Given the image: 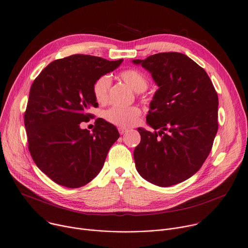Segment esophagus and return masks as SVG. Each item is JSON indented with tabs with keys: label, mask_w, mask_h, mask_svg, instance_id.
<instances>
[{
	"label": "esophagus",
	"mask_w": 248,
	"mask_h": 248,
	"mask_svg": "<svg viewBox=\"0 0 248 248\" xmlns=\"http://www.w3.org/2000/svg\"><path fill=\"white\" fill-rule=\"evenodd\" d=\"M118 129H119V132H120L122 135L127 132V129H126V128H124V127H119Z\"/></svg>",
	"instance_id": "1"
}]
</instances>
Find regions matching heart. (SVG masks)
Segmentation results:
<instances>
[{"mask_svg": "<svg viewBox=\"0 0 248 248\" xmlns=\"http://www.w3.org/2000/svg\"><path fill=\"white\" fill-rule=\"evenodd\" d=\"M120 78L135 93H143L148 88V78L146 76L136 70L127 69L120 74ZM111 87V78L108 75H102L97 78L93 86V95L98 103H105ZM141 110L136 107H112L104 112V118L111 124L121 127H130L137 124Z\"/></svg>", "mask_w": 248, "mask_h": 248, "instance_id": "b5f03b06", "label": "heart"}]
</instances>
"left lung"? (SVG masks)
<instances>
[{"label": "left lung", "mask_w": 248, "mask_h": 248, "mask_svg": "<svg viewBox=\"0 0 248 248\" xmlns=\"http://www.w3.org/2000/svg\"><path fill=\"white\" fill-rule=\"evenodd\" d=\"M132 62L151 73L158 87L150 103L133 156L147 181L170 187L193 176L208 156L218 130V96L208 75L179 52H160Z\"/></svg>", "instance_id": "left-lung-1"}]
</instances>
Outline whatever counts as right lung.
<instances>
[{"instance_id": "obj_1", "label": "right lung", "mask_w": 248, "mask_h": 248, "mask_svg": "<svg viewBox=\"0 0 248 248\" xmlns=\"http://www.w3.org/2000/svg\"><path fill=\"white\" fill-rule=\"evenodd\" d=\"M122 62L75 54L52 61L33 81L24 115L28 148L37 167L55 183L79 188L102 170L119 131L103 119L96 120L93 133L80 124L93 117L91 107L98 106L94 80Z\"/></svg>"}]
</instances>
